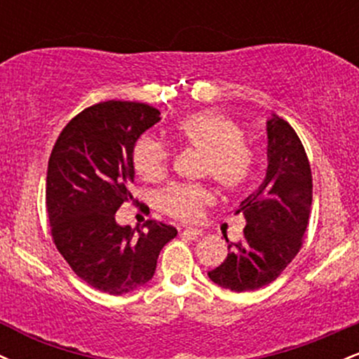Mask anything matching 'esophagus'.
Listing matches in <instances>:
<instances>
[{
  "label": "esophagus",
  "instance_id": "esophagus-1",
  "mask_svg": "<svg viewBox=\"0 0 359 359\" xmlns=\"http://www.w3.org/2000/svg\"><path fill=\"white\" fill-rule=\"evenodd\" d=\"M180 234L191 238V240H197L199 236H203L204 231L203 229H197V228H184V229H180Z\"/></svg>",
  "mask_w": 359,
  "mask_h": 359
}]
</instances>
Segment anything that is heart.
Here are the masks:
<instances>
[{"mask_svg": "<svg viewBox=\"0 0 359 359\" xmlns=\"http://www.w3.org/2000/svg\"><path fill=\"white\" fill-rule=\"evenodd\" d=\"M175 135L184 145L204 154L203 172L226 191H240L253 175L255 155L243 143L241 128L219 111H201L180 119ZM135 170L145 180H158L167 174L168 150L156 140L143 137L133 150ZM212 201L203 185H172L160 196V205L177 219L192 221Z\"/></svg>", "mask_w": 359, "mask_h": 359, "instance_id": "1", "label": "heart"}]
</instances>
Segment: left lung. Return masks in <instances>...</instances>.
Wrapping results in <instances>:
<instances>
[{"instance_id": "8db88e82", "label": "left lung", "mask_w": 359, "mask_h": 359, "mask_svg": "<svg viewBox=\"0 0 359 359\" xmlns=\"http://www.w3.org/2000/svg\"><path fill=\"white\" fill-rule=\"evenodd\" d=\"M266 174L234 214L245 217V240L229 243L228 258L209 278L233 292L273 282L299 253L312 205L311 165L297 133L285 119H266Z\"/></svg>"}]
</instances>
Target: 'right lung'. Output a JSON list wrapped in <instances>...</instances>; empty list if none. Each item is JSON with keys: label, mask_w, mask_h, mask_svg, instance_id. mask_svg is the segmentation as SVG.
<instances>
[{"label": "right lung", "mask_w": 359, "mask_h": 359, "mask_svg": "<svg viewBox=\"0 0 359 359\" xmlns=\"http://www.w3.org/2000/svg\"><path fill=\"white\" fill-rule=\"evenodd\" d=\"M160 121L143 102L106 101L84 109L62 130L47 168V212L57 250L90 287L111 295L150 282L174 226L148 219L143 229L116 222L131 201L133 150Z\"/></svg>", "instance_id": "right-lung-1"}]
</instances>
